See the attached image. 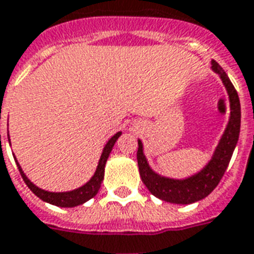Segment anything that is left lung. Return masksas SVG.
<instances>
[{
    "mask_svg": "<svg viewBox=\"0 0 254 254\" xmlns=\"http://www.w3.org/2000/svg\"><path fill=\"white\" fill-rule=\"evenodd\" d=\"M211 69L219 75L227 91L229 102H230V117L211 159L202 170L186 179H174V178L161 176L149 167V163L144 155L141 140H138L137 163H138L142 183L146 186V189L149 190L152 195H155L156 198L164 202L175 204H190L206 198L222 179L229 161L232 159L234 148L237 145L240 127H241V105H240L238 94L226 72L215 60H211Z\"/></svg>",
    "mask_w": 254,
    "mask_h": 254,
    "instance_id": "left-lung-1",
    "label": "left lung"
}]
</instances>
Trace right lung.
<instances>
[{
  "mask_svg": "<svg viewBox=\"0 0 254 254\" xmlns=\"http://www.w3.org/2000/svg\"><path fill=\"white\" fill-rule=\"evenodd\" d=\"M120 136H121V132H117L108 142H106V145L103 146L102 155H101V159H99L98 161V167H97V170H95L94 175L91 176V179H90L86 185H83L82 187H79V189L72 190V191H65V192H51V191H46V190L37 187V186H35L32 183L31 180L28 179L27 175L24 174L21 165L18 164L17 159H14V160H16L18 171H20V174H21L22 179L25 182V185H27L28 187L31 189L32 192L36 195V196H39L41 200H44L47 203L54 204V206H59V207H75V206L83 204L84 202H87L89 199L94 198V196L97 195V192H98L99 189H101V183H102L103 176H105V165H106L108 157ZM7 140H10V138H9V133H7ZM13 157H14V156H13Z\"/></svg>",
  "mask_w": 254,
  "mask_h": 254,
  "instance_id": "add662e5",
  "label": "right lung"
}]
</instances>
